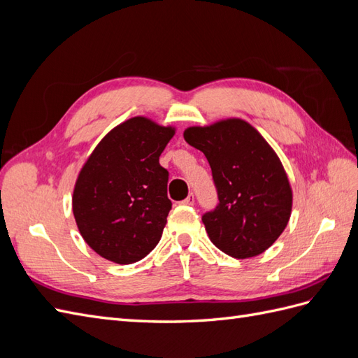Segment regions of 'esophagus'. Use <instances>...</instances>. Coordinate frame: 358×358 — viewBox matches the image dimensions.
<instances>
[{
    "label": "esophagus",
    "mask_w": 358,
    "mask_h": 358,
    "mask_svg": "<svg viewBox=\"0 0 358 358\" xmlns=\"http://www.w3.org/2000/svg\"><path fill=\"white\" fill-rule=\"evenodd\" d=\"M180 204H185V206H191V204H194V194H189V196H188L185 200H182V201H180Z\"/></svg>",
    "instance_id": "34e87169"
}]
</instances>
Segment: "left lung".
<instances>
[{
    "instance_id": "left-lung-1",
    "label": "left lung",
    "mask_w": 358,
    "mask_h": 358,
    "mask_svg": "<svg viewBox=\"0 0 358 358\" xmlns=\"http://www.w3.org/2000/svg\"><path fill=\"white\" fill-rule=\"evenodd\" d=\"M183 138L201 150L212 169L220 201L201 216L210 242L233 258L264 252L285 230L292 204L275 150L242 119L191 127Z\"/></svg>"
}]
</instances>
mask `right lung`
I'll use <instances>...</instances> for the list:
<instances>
[{"mask_svg": "<svg viewBox=\"0 0 358 358\" xmlns=\"http://www.w3.org/2000/svg\"><path fill=\"white\" fill-rule=\"evenodd\" d=\"M175 129L146 117L117 125L85 162L73 192L78 229L94 251L117 264L145 258L158 245L171 201L159 166Z\"/></svg>", "mask_w": 358, "mask_h": 358, "instance_id": "add662e5", "label": "right lung"}]
</instances>
